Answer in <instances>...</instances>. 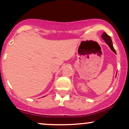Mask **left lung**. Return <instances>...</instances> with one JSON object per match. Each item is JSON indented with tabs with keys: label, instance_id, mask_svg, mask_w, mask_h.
Here are the masks:
<instances>
[{
	"label": "left lung",
	"instance_id": "8db88e82",
	"mask_svg": "<svg viewBox=\"0 0 129 129\" xmlns=\"http://www.w3.org/2000/svg\"><path fill=\"white\" fill-rule=\"evenodd\" d=\"M102 38H103V40H104V41L106 42V43L108 44V46H109V47L110 48L111 50H112L113 52H115L116 54V50H115V49H114L113 46L112 41H111V37H110L109 35H108L105 32H104V33L102 34Z\"/></svg>",
	"mask_w": 129,
	"mask_h": 129
}]
</instances>
